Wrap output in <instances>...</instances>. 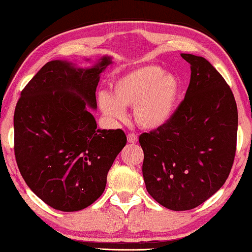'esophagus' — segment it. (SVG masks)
<instances>
[{"mask_svg":"<svg viewBox=\"0 0 252 252\" xmlns=\"http://www.w3.org/2000/svg\"><path fill=\"white\" fill-rule=\"evenodd\" d=\"M127 142L129 143H136L138 142V136H136L134 133H127Z\"/></svg>","mask_w":252,"mask_h":252,"instance_id":"1","label":"esophagus"}]
</instances>
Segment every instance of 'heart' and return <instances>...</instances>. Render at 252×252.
Wrapping results in <instances>:
<instances>
[{
	"label": "heart",
	"mask_w": 252,
	"mask_h": 252,
	"mask_svg": "<svg viewBox=\"0 0 252 252\" xmlns=\"http://www.w3.org/2000/svg\"><path fill=\"white\" fill-rule=\"evenodd\" d=\"M112 93H99V105L106 117L123 120L126 106H133L135 122L144 129L163 126L176 113L181 82L173 73L155 64L139 65L123 72L112 82Z\"/></svg>",
	"instance_id": "obj_1"
}]
</instances>
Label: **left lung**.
Instances as JSON below:
<instances>
[{
	"label": "left lung",
	"mask_w": 252,
	"mask_h": 252,
	"mask_svg": "<svg viewBox=\"0 0 252 252\" xmlns=\"http://www.w3.org/2000/svg\"><path fill=\"white\" fill-rule=\"evenodd\" d=\"M191 78L167 125L139 136L149 194L174 211L190 210L215 194L231 171L238 110L233 93L202 57L182 53Z\"/></svg>",
	"instance_id": "left-lung-1"
}]
</instances>
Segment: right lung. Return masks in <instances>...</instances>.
I'll return each mask as SVG.
<instances>
[{
	"label": "right lung",
	"mask_w": 252,
	"mask_h": 252,
	"mask_svg": "<svg viewBox=\"0 0 252 252\" xmlns=\"http://www.w3.org/2000/svg\"><path fill=\"white\" fill-rule=\"evenodd\" d=\"M103 57L90 69L50 61L27 84L14 112V153L25 183L60 211H79L103 193L114 159L126 146L121 129H96Z\"/></svg>",
	"instance_id": "obj_1"
}]
</instances>
